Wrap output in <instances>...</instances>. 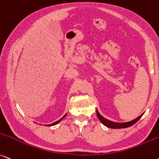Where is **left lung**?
<instances>
[{
	"instance_id": "8db88e82",
	"label": "left lung",
	"mask_w": 159,
	"mask_h": 159,
	"mask_svg": "<svg viewBox=\"0 0 159 159\" xmlns=\"http://www.w3.org/2000/svg\"><path fill=\"white\" fill-rule=\"evenodd\" d=\"M96 114H97L98 118L99 119V120L101 121V122H102L104 125H106L107 127L111 128V129H124V128H128V127L131 126V125L137 123V121L139 120V119L142 117V116L143 115V114L141 115L140 116L138 117L137 118H136V119H134V120H133L131 121H129V122L116 123V122H112V121H110V120H107V119H106V118H104V117L101 115V114L98 112V111L97 110H96Z\"/></svg>"
}]
</instances>
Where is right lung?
Masks as SVG:
<instances>
[{
  "label": "right lung",
  "instance_id": "1",
  "mask_svg": "<svg viewBox=\"0 0 159 159\" xmlns=\"http://www.w3.org/2000/svg\"><path fill=\"white\" fill-rule=\"evenodd\" d=\"M66 115H64V116H63V117H62V118H61V119H60V120H57V121H56V122H55V123H52V124H49V125H49V126H51V125H56V124H57V123H58L59 122H61V121L62 120H63V118H64V117H66Z\"/></svg>",
  "mask_w": 159,
  "mask_h": 159
}]
</instances>
